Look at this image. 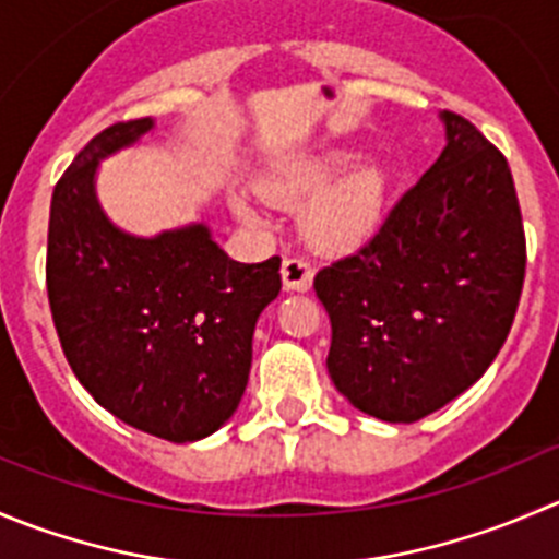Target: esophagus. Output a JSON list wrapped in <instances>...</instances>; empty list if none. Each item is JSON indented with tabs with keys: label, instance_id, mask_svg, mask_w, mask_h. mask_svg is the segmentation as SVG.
I'll return each mask as SVG.
<instances>
[{
	"label": "esophagus",
	"instance_id": "esophagus-1",
	"mask_svg": "<svg viewBox=\"0 0 559 559\" xmlns=\"http://www.w3.org/2000/svg\"><path fill=\"white\" fill-rule=\"evenodd\" d=\"M281 278H284L286 289L308 292L311 289V281H313L311 262H306V259H300V257L284 259V264H281Z\"/></svg>",
	"mask_w": 559,
	"mask_h": 559
}]
</instances>
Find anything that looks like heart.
Wrapping results in <instances>:
<instances>
[{"mask_svg": "<svg viewBox=\"0 0 559 559\" xmlns=\"http://www.w3.org/2000/svg\"><path fill=\"white\" fill-rule=\"evenodd\" d=\"M355 150H324L273 166L259 180V191L278 204H300L302 231L328 251L360 246L377 231L388 207V177L379 166L357 164ZM240 218L259 221L262 213L246 197H235Z\"/></svg>", "mask_w": 559, "mask_h": 559, "instance_id": "heart-1", "label": "heart"}]
</instances>
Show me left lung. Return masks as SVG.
<instances>
[{
	"label": "left lung",
	"mask_w": 559,
	"mask_h": 559,
	"mask_svg": "<svg viewBox=\"0 0 559 559\" xmlns=\"http://www.w3.org/2000/svg\"><path fill=\"white\" fill-rule=\"evenodd\" d=\"M448 144L377 235L313 278L328 371L366 415L415 424L473 388L511 333L527 267L506 155L456 111Z\"/></svg>",
	"instance_id": "obj_1"
}]
</instances>
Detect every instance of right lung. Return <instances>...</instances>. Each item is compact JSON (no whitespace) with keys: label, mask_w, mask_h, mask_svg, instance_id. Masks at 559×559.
Returning a JSON list of instances; mask_svg holds the SVG:
<instances>
[{"label":"right lung","mask_w":559,"mask_h":559,"mask_svg":"<svg viewBox=\"0 0 559 559\" xmlns=\"http://www.w3.org/2000/svg\"><path fill=\"white\" fill-rule=\"evenodd\" d=\"M153 119L108 124L51 197L46 286L70 368L111 415L169 442L226 424L246 393L259 313L281 292V257L242 264L204 224L133 237L103 215L95 171Z\"/></svg>","instance_id":"obj_1"}]
</instances>
